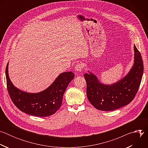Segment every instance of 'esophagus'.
<instances>
[{
	"label": "esophagus",
	"mask_w": 148,
	"mask_h": 148,
	"mask_svg": "<svg viewBox=\"0 0 148 148\" xmlns=\"http://www.w3.org/2000/svg\"><path fill=\"white\" fill-rule=\"evenodd\" d=\"M82 68H83V65L81 62H79V63H78V64L75 66V70L78 72V73H81L82 71Z\"/></svg>",
	"instance_id": "esophagus-1"
}]
</instances>
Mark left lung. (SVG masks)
I'll return each instance as SVG.
<instances>
[{
	"instance_id": "obj_1",
	"label": "left lung",
	"mask_w": 148,
	"mask_h": 148,
	"mask_svg": "<svg viewBox=\"0 0 148 148\" xmlns=\"http://www.w3.org/2000/svg\"><path fill=\"white\" fill-rule=\"evenodd\" d=\"M134 49V64L125 77L111 84L101 82L90 71L84 74L89 101L98 110L110 111L129 104L136 94L142 80L143 64L140 53Z\"/></svg>"
}]
</instances>
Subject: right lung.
<instances>
[{
  "mask_svg": "<svg viewBox=\"0 0 148 148\" xmlns=\"http://www.w3.org/2000/svg\"><path fill=\"white\" fill-rule=\"evenodd\" d=\"M6 68L7 88L11 99L18 110L36 116H48L54 114L62 104V97L69 83L74 79L71 71L60 74L51 85L40 92L30 93L16 87L12 82Z\"/></svg>",
  "mask_w": 148,
  "mask_h": 148,
  "instance_id": "1",
  "label": "right lung"
}]
</instances>
